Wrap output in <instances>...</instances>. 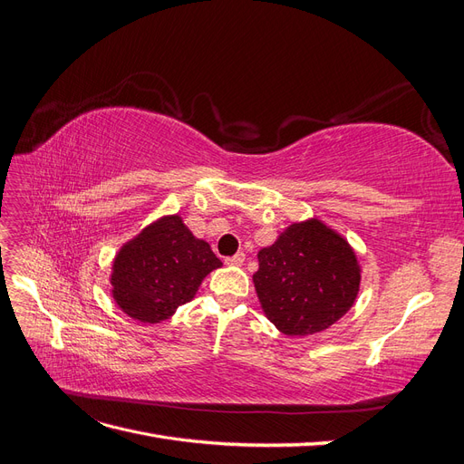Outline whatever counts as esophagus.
Masks as SVG:
<instances>
[{"label":"esophagus","instance_id":"1","mask_svg":"<svg viewBox=\"0 0 464 464\" xmlns=\"http://www.w3.org/2000/svg\"><path fill=\"white\" fill-rule=\"evenodd\" d=\"M244 261H246V256L242 254V251H240V254H236V256H232V257L224 259V263H227V265H234V266L244 265Z\"/></svg>","mask_w":464,"mask_h":464}]
</instances>
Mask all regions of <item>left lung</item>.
Returning <instances> with one entry per match:
<instances>
[{
	"label": "left lung",
	"instance_id": "obj_1",
	"mask_svg": "<svg viewBox=\"0 0 464 464\" xmlns=\"http://www.w3.org/2000/svg\"><path fill=\"white\" fill-rule=\"evenodd\" d=\"M257 259L259 304L288 336L329 329L356 302L362 269L354 249L319 218L292 222Z\"/></svg>",
	"mask_w": 464,
	"mask_h": 464
}]
</instances>
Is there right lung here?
Instances as JSON below:
<instances>
[{
	"mask_svg": "<svg viewBox=\"0 0 464 464\" xmlns=\"http://www.w3.org/2000/svg\"><path fill=\"white\" fill-rule=\"evenodd\" d=\"M220 265L179 215H166L120 247L111 263V298L131 319L160 323L193 300L203 278Z\"/></svg>",
	"mask_w": 464,
	"mask_h": 464,
	"instance_id": "right-lung-1",
	"label": "right lung"
}]
</instances>
